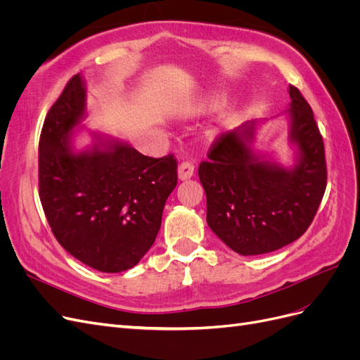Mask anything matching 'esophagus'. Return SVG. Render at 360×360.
<instances>
[{"label":"esophagus","mask_w":360,"mask_h":360,"mask_svg":"<svg viewBox=\"0 0 360 360\" xmlns=\"http://www.w3.org/2000/svg\"><path fill=\"white\" fill-rule=\"evenodd\" d=\"M193 171H195V165L193 162L191 160H184L179 165V179L180 180H188L193 176Z\"/></svg>","instance_id":"34e87169"}]
</instances>
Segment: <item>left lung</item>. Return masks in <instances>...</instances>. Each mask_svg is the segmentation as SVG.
I'll list each match as a JSON object with an SVG mask.
<instances>
[{
	"label": "left lung",
	"mask_w": 360,
	"mask_h": 360,
	"mask_svg": "<svg viewBox=\"0 0 360 360\" xmlns=\"http://www.w3.org/2000/svg\"><path fill=\"white\" fill-rule=\"evenodd\" d=\"M291 139L300 160L292 169L259 162L250 151L255 122L217 136L198 176L207 224L240 255L274 252L308 230L328 184L324 143L309 103L290 85Z\"/></svg>",
	"instance_id": "left-lung-1"
}]
</instances>
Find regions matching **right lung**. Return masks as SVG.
<instances>
[{
  "label": "right lung",
  "instance_id": "1",
  "mask_svg": "<svg viewBox=\"0 0 360 360\" xmlns=\"http://www.w3.org/2000/svg\"><path fill=\"white\" fill-rule=\"evenodd\" d=\"M84 111V82L75 75L41 127L39 197L70 255L118 274L136 266L155 243L163 207L177 186V159L148 158L122 143L73 153L68 136Z\"/></svg>",
  "mask_w": 360,
  "mask_h": 360
}]
</instances>
